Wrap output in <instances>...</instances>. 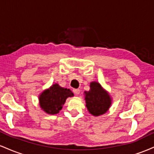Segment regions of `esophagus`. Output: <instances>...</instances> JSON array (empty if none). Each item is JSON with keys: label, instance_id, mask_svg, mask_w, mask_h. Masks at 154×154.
Listing matches in <instances>:
<instances>
[{"label": "esophagus", "instance_id": "obj_1", "mask_svg": "<svg viewBox=\"0 0 154 154\" xmlns=\"http://www.w3.org/2000/svg\"><path fill=\"white\" fill-rule=\"evenodd\" d=\"M73 92H74V93H75V95H79V93H80V90H79V89H74Z\"/></svg>", "mask_w": 154, "mask_h": 154}]
</instances>
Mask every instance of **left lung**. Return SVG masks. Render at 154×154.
I'll return each mask as SVG.
<instances>
[{
	"label": "left lung",
	"instance_id": "1",
	"mask_svg": "<svg viewBox=\"0 0 154 154\" xmlns=\"http://www.w3.org/2000/svg\"><path fill=\"white\" fill-rule=\"evenodd\" d=\"M85 93L86 106L91 114L99 116L106 112L111 106V98L99 83L91 82V90Z\"/></svg>",
	"mask_w": 154,
	"mask_h": 154
}]
</instances>
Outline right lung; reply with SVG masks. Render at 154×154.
Segmentation results:
<instances>
[{
  "label": "right lung",
  "mask_w": 154,
  "mask_h": 154,
  "mask_svg": "<svg viewBox=\"0 0 154 154\" xmlns=\"http://www.w3.org/2000/svg\"><path fill=\"white\" fill-rule=\"evenodd\" d=\"M73 93L67 88L54 84L48 90L43 91L40 95V105L44 111L50 114H56L62 109L68 97H72Z\"/></svg>",
  "instance_id": "obj_1"
}]
</instances>
